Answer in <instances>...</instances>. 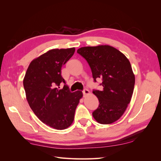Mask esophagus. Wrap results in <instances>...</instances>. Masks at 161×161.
Masks as SVG:
<instances>
[{
    "label": "esophagus",
    "instance_id": "34e87169",
    "mask_svg": "<svg viewBox=\"0 0 161 161\" xmlns=\"http://www.w3.org/2000/svg\"><path fill=\"white\" fill-rule=\"evenodd\" d=\"M82 93H83L84 96H85V95H89L90 94V91L88 89H85L83 91H82Z\"/></svg>",
    "mask_w": 161,
    "mask_h": 161
}]
</instances>
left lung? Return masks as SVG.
Segmentation results:
<instances>
[{"label": "left lung", "mask_w": 161, "mask_h": 161, "mask_svg": "<svg viewBox=\"0 0 161 161\" xmlns=\"http://www.w3.org/2000/svg\"><path fill=\"white\" fill-rule=\"evenodd\" d=\"M77 53L88 62L94 81L102 80V90L92 91L99 101L92 116L101 124L115 122L124 114L133 94L135 76L130 61L108 45L82 47Z\"/></svg>", "instance_id": "left-lung-1"}]
</instances>
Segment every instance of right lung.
Wrapping results in <instances>:
<instances>
[{"instance_id": "right-lung-1", "label": "right lung", "mask_w": 161, "mask_h": 161, "mask_svg": "<svg viewBox=\"0 0 161 161\" xmlns=\"http://www.w3.org/2000/svg\"><path fill=\"white\" fill-rule=\"evenodd\" d=\"M75 48L53 49L30 63L23 79L26 98L31 109L43 123L56 130H64L72 124L82 92H71L61 69L73 56ZM60 88V87H58Z\"/></svg>"}]
</instances>
